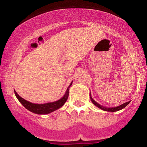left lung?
I'll use <instances>...</instances> for the list:
<instances>
[{
  "label": "left lung",
  "instance_id": "1",
  "mask_svg": "<svg viewBox=\"0 0 147 147\" xmlns=\"http://www.w3.org/2000/svg\"><path fill=\"white\" fill-rule=\"evenodd\" d=\"M90 98L91 102H92V104H93L94 105L97 106V107L99 108V109H102V110H103V111H109V112H115V111H119V110H122V109H124V108H125L126 106H127L128 104H129V103H130V102H128L124 103V104H122V105H120V106H116V107L106 108V107H104V106H103L102 105H100V104H98V103H97V102H96L92 98V97H91L90 92Z\"/></svg>",
  "mask_w": 147,
  "mask_h": 147
}]
</instances>
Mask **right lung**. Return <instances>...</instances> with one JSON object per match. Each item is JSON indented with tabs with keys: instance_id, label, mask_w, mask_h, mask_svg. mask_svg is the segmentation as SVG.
<instances>
[{
	"instance_id": "1",
	"label": "right lung",
	"mask_w": 147,
	"mask_h": 147,
	"mask_svg": "<svg viewBox=\"0 0 147 147\" xmlns=\"http://www.w3.org/2000/svg\"><path fill=\"white\" fill-rule=\"evenodd\" d=\"M72 84V82L71 84H70L68 88H67L66 92H65V95L63 97H61L60 99L56 101V102H50V103H46V104H33L30 102H28L27 100H25L23 98H22L21 97H20L18 95L17 92L14 90V93L16 97H17L20 102L21 103V104L23 105L25 109H28V111H31V112L34 113L36 114H39V115H45V114H48L50 113L53 112V111L57 110V109H60L61 106H63V104H65V102L68 99V95H69V88L71 86Z\"/></svg>"
}]
</instances>
